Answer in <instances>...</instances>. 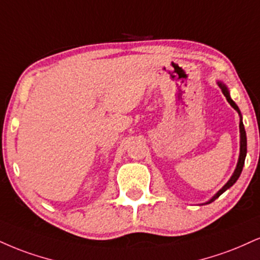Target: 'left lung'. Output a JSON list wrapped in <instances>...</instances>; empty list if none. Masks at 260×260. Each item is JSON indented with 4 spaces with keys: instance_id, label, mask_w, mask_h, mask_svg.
<instances>
[{
    "instance_id": "left-lung-1",
    "label": "left lung",
    "mask_w": 260,
    "mask_h": 260,
    "mask_svg": "<svg viewBox=\"0 0 260 260\" xmlns=\"http://www.w3.org/2000/svg\"><path fill=\"white\" fill-rule=\"evenodd\" d=\"M218 86L220 87L221 92H223V94L225 95V98H226L228 102H229V104L233 106L235 110L239 112L240 115V156H239V161H237V166L235 168V171H234V174L231 176V178L229 179V181H228L225 185L221 187V189L218 191L215 195L212 198L211 200H209L208 202L206 203H211L213 202L215 199H218L219 196L223 193L224 191H226L229 187H231L234 185V184L236 183V180L239 179L241 172H242V168H243V165H245V158H246V154H247V137H246V131H245V126H243V122H242V115H241V111L239 109V106H237L235 104V102H234L233 99L230 98V94H229V89H228V87L225 86V84L223 82H218Z\"/></svg>"
}]
</instances>
